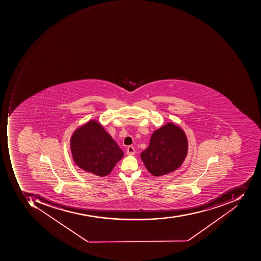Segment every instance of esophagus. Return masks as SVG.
Returning <instances> with one entry per match:
<instances>
[{
	"label": "esophagus",
	"instance_id": "34e87169",
	"mask_svg": "<svg viewBox=\"0 0 261 261\" xmlns=\"http://www.w3.org/2000/svg\"><path fill=\"white\" fill-rule=\"evenodd\" d=\"M135 153L136 151L134 147L133 146H128V148H127V155H135Z\"/></svg>",
	"mask_w": 261,
	"mask_h": 261
}]
</instances>
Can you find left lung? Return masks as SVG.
Returning a JSON list of instances; mask_svg holds the SVG:
<instances>
[{
    "mask_svg": "<svg viewBox=\"0 0 261 261\" xmlns=\"http://www.w3.org/2000/svg\"><path fill=\"white\" fill-rule=\"evenodd\" d=\"M188 153V140L182 128L168 122L155 130L149 146L140 153L147 171L162 176L178 169Z\"/></svg>",
    "mask_w": 261,
    "mask_h": 261,
    "instance_id": "1",
    "label": "left lung"
}]
</instances>
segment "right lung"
I'll use <instances>...</instances> for the list:
<instances>
[{"label": "right lung", "instance_id": "1", "mask_svg": "<svg viewBox=\"0 0 261 261\" xmlns=\"http://www.w3.org/2000/svg\"><path fill=\"white\" fill-rule=\"evenodd\" d=\"M70 147L75 165L98 177L110 174L124 155L115 140L95 119L74 130Z\"/></svg>", "mask_w": 261, "mask_h": 261}]
</instances>
